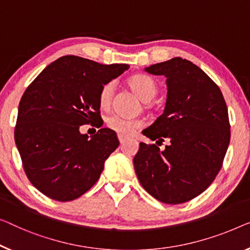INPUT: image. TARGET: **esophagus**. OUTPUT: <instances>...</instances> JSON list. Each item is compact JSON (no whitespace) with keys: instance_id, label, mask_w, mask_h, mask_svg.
I'll use <instances>...</instances> for the list:
<instances>
[{"instance_id":"1","label":"esophagus","mask_w":250,"mask_h":250,"mask_svg":"<svg viewBox=\"0 0 250 250\" xmlns=\"http://www.w3.org/2000/svg\"><path fill=\"white\" fill-rule=\"evenodd\" d=\"M118 138H119V141H120V144H124V143H125L126 137H125L124 135H119V136H118Z\"/></svg>"}]
</instances>
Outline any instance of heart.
I'll return each instance as SVG.
<instances>
[{
    "instance_id": "b5f03b06",
    "label": "heart",
    "mask_w": 250,
    "mask_h": 250,
    "mask_svg": "<svg viewBox=\"0 0 250 250\" xmlns=\"http://www.w3.org/2000/svg\"><path fill=\"white\" fill-rule=\"evenodd\" d=\"M129 87L136 93V95L143 102H149L155 98L157 94V85L151 77L143 74H137V75L131 76L128 80ZM114 92V84L107 83L101 88L99 95L100 105L105 107L110 105L111 100H112ZM107 126L110 129L114 130L118 133L124 136H129L133 132V130L139 128L140 122L138 120H130V119H124L118 117V115H112L107 119L106 121Z\"/></svg>"
}]
</instances>
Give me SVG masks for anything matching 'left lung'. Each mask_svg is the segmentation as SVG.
Instances as JSON below:
<instances>
[{
  "mask_svg": "<svg viewBox=\"0 0 250 250\" xmlns=\"http://www.w3.org/2000/svg\"><path fill=\"white\" fill-rule=\"evenodd\" d=\"M144 70L166 77L167 95L163 114L143 135L169 145L161 150L140 143L133 158L137 177L163 203L188 202L221 168L230 143L228 109L218 85L188 59L174 57Z\"/></svg>",
  "mask_w": 250,
  "mask_h": 250,
  "instance_id": "1",
  "label": "left lung"
}]
</instances>
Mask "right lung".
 I'll list each match as a JSON object with an SVG mask.
<instances>
[{
  "mask_svg": "<svg viewBox=\"0 0 250 250\" xmlns=\"http://www.w3.org/2000/svg\"><path fill=\"white\" fill-rule=\"evenodd\" d=\"M129 67L62 56L25 89L14 139L29 181L42 194L67 202L98 182L104 163L119 146L117 133L102 128L88 137L80 126L101 119V88Z\"/></svg>",
  "mask_w": 250,
  "mask_h": 250,
  "instance_id": "right-lung-1",
  "label": "right lung"
}]
</instances>
